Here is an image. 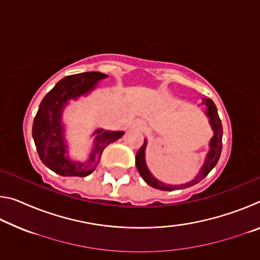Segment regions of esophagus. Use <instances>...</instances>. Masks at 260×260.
Segmentation results:
<instances>
[{"label":"esophagus","instance_id":"34e87169","mask_svg":"<svg viewBox=\"0 0 260 260\" xmlns=\"http://www.w3.org/2000/svg\"><path fill=\"white\" fill-rule=\"evenodd\" d=\"M133 127H134V128H136V129H143L144 128L143 121H141V120L135 121L134 124H133Z\"/></svg>","mask_w":260,"mask_h":260}]
</instances>
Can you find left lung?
Here are the masks:
<instances>
[{
  "label": "left lung",
  "instance_id": "left-lung-1",
  "mask_svg": "<svg viewBox=\"0 0 260 260\" xmlns=\"http://www.w3.org/2000/svg\"><path fill=\"white\" fill-rule=\"evenodd\" d=\"M202 104H204L206 107L204 113L205 116L208 117L211 129L213 132V136L211 138L209 142V151L206 153L204 164L202 165L199 174H197L195 179H192L191 181L181 183V184H166L162 181H160V180L156 179L155 175L149 171L146 162V148L148 144V141L146 139L144 140L143 146L140 148V150L138 151V153H136L135 164H136V167H138L140 175L142 177L144 181L149 184V186H151L152 188L159 189V190H166V191H172V190H177V189H184V188L191 187L193 184L199 183L201 180H203L206 175L211 172V170L217 165V162L220 158V153H221V149H222L221 120H220L217 107H215V104L213 103L212 100L203 99Z\"/></svg>",
  "mask_w": 260,
  "mask_h": 260
}]
</instances>
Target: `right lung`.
<instances>
[{"label": "right lung", "mask_w": 260, "mask_h": 260, "mask_svg": "<svg viewBox=\"0 0 260 260\" xmlns=\"http://www.w3.org/2000/svg\"><path fill=\"white\" fill-rule=\"evenodd\" d=\"M108 78L101 72H85L65 77L43 98L33 122V139L39 157L48 169L63 177H87L96 169L110 143L119 140L124 132L98 128L93 132V147L86 160L70 157L63 122L64 109L71 100L90 94L99 82Z\"/></svg>", "instance_id": "add662e5"}]
</instances>
